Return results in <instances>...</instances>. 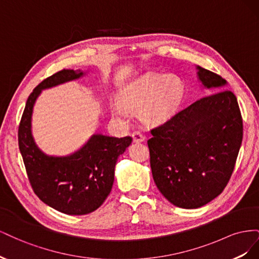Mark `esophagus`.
<instances>
[{"label":"esophagus","instance_id":"esophagus-1","mask_svg":"<svg viewBox=\"0 0 259 259\" xmlns=\"http://www.w3.org/2000/svg\"><path fill=\"white\" fill-rule=\"evenodd\" d=\"M132 137L133 140H134V143H142L145 140V136L140 132H134L132 134Z\"/></svg>","mask_w":259,"mask_h":259}]
</instances>
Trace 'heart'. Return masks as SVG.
Instances as JSON below:
<instances>
[{"label":"heart","instance_id":"1","mask_svg":"<svg viewBox=\"0 0 259 259\" xmlns=\"http://www.w3.org/2000/svg\"><path fill=\"white\" fill-rule=\"evenodd\" d=\"M184 85L175 74L148 73L124 89L122 104L127 109H142V115L149 122L165 119L174 111L182 98ZM116 116H124L122 108H115Z\"/></svg>","mask_w":259,"mask_h":259}]
</instances>
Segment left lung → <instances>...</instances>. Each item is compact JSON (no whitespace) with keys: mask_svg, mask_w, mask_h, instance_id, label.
Listing matches in <instances>:
<instances>
[{"mask_svg":"<svg viewBox=\"0 0 259 259\" xmlns=\"http://www.w3.org/2000/svg\"><path fill=\"white\" fill-rule=\"evenodd\" d=\"M197 69L203 86L216 93L152 128L148 140L154 183L171 204L182 208L201 207L224 191L243 138L236 95L224 90L227 82L221 75Z\"/></svg>","mask_w":259,"mask_h":259,"instance_id":"obj_1","label":"left lung"}]
</instances>
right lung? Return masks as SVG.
I'll list each match as a JSON object with an SVG mask.
<instances>
[{
    "label": "right lung",
    "mask_w": 259,
    "mask_h": 259,
    "mask_svg": "<svg viewBox=\"0 0 259 259\" xmlns=\"http://www.w3.org/2000/svg\"><path fill=\"white\" fill-rule=\"evenodd\" d=\"M81 70L64 69L49 76L30 94L23 110L18 145L31 187L45 204L68 215H85L96 210L107 199L114 182L117 158L132 137L93 135L80 150L67 156L43 153L31 134V116L42 90L79 79Z\"/></svg>",
    "instance_id": "add662e5"
}]
</instances>
